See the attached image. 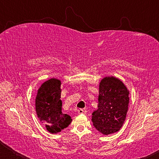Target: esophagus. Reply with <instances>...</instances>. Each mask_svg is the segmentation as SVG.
I'll return each instance as SVG.
<instances>
[{"instance_id":"esophagus-1","label":"esophagus","mask_w":159,"mask_h":159,"mask_svg":"<svg viewBox=\"0 0 159 159\" xmlns=\"http://www.w3.org/2000/svg\"><path fill=\"white\" fill-rule=\"evenodd\" d=\"M78 113H79V114H83L84 113V110L83 109H80L78 110Z\"/></svg>"}]
</instances>
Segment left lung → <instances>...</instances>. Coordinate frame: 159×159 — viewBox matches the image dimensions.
I'll list each match as a JSON object with an SVG mask.
<instances>
[{
	"label": "left lung",
	"mask_w": 159,
	"mask_h": 159,
	"mask_svg": "<svg viewBox=\"0 0 159 159\" xmlns=\"http://www.w3.org/2000/svg\"><path fill=\"white\" fill-rule=\"evenodd\" d=\"M129 90L121 80L106 76L99 83L98 109L92 114L93 125L108 135L118 132L124 123L129 104Z\"/></svg>",
	"instance_id": "obj_1"
}]
</instances>
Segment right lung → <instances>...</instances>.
I'll return each mask as SVG.
<instances>
[{
  "mask_svg": "<svg viewBox=\"0 0 159 159\" xmlns=\"http://www.w3.org/2000/svg\"><path fill=\"white\" fill-rule=\"evenodd\" d=\"M61 81L57 79H50L43 83L37 92L36 111L40 121L49 133L57 134L68 127L71 117L61 111Z\"/></svg>",
  "mask_w": 159,
  "mask_h": 159,
  "instance_id": "obj_1",
  "label": "right lung"
}]
</instances>
